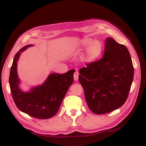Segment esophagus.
I'll return each instance as SVG.
<instances>
[{
    "instance_id": "1",
    "label": "esophagus",
    "mask_w": 146,
    "mask_h": 146,
    "mask_svg": "<svg viewBox=\"0 0 146 146\" xmlns=\"http://www.w3.org/2000/svg\"><path fill=\"white\" fill-rule=\"evenodd\" d=\"M79 78V72L77 71H76L75 72L74 74V79L75 81H77Z\"/></svg>"
}]
</instances>
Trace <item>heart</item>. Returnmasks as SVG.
Returning a JSON list of instances; mask_svg holds the SVG:
<instances>
[{
  "instance_id": "b5f03b06",
  "label": "heart",
  "mask_w": 146,
  "mask_h": 146,
  "mask_svg": "<svg viewBox=\"0 0 146 146\" xmlns=\"http://www.w3.org/2000/svg\"><path fill=\"white\" fill-rule=\"evenodd\" d=\"M82 48L87 46L84 54L82 56L83 60L92 62L96 60L102 55L103 50V43L99 40H93L90 38H84L80 42Z\"/></svg>"
}]
</instances>
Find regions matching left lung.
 Instances as JSON below:
<instances>
[{
	"label": "left lung",
	"instance_id": "8db88e82",
	"mask_svg": "<svg viewBox=\"0 0 146 146\" xmlns=\"http://www.w3.org/2000/svg\"><path fill=\"white\" fill-rule=\"evenodd\" d=\"M99 60L79 70V81L88 106L94 113H108L122 106L129 96L133 67L127 47L107 38Z\"/></svg>",
	"mask_w": 146,
	"mask_h": 146
}]
</instances>
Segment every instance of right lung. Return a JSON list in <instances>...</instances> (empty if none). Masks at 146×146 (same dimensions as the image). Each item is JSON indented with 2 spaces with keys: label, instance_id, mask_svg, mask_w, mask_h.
Listing matches in <instances>:
<instances>
[{
  "label": "right lung",
  "instance_id": "right-lung-1",
  "mask_svg": "<svg viewBox=\"0 0 146 146\" xmlns=\"http://www.w3.org/2000/svg\"><path fill=\"white\" fill-rule=\"evenodd\" d=\"M23 47L14 58L9 76V85L13 100L19 110L32 117L48 119L58 112L64 98L74 81L75 70L63 74H51L43 84L31 89L27 93L19 88L20 80L17 73V63L21 53L30 47Z\"/></svg>",
  "mask_w": 146,
  "mask_h": 146
}]
</instances>
